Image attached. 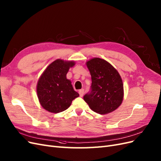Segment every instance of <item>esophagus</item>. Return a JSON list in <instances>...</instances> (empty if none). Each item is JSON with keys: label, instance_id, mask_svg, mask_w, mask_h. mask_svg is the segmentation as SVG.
<instances>
[{"label": "esophagus", "instance_id": "obj_1", "mask_svg": "<svg viewBox=\"0 0 161 161\" xmlns=\"http://www.w3.org/2000/svg\"><path fill=\"white\" fill-rule=\"evenodd\" d=\"M79 94L80 96V97H83L84 94V89H81L79 90Z\"/></svg>", "mask_w": 161, "mask_h": 161}]
</instances>
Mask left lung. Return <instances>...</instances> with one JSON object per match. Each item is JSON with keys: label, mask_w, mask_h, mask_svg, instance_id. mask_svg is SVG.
Segmentation results:
<instances>
[{"label": "left lung", "mask_w": 161, "mask_h": 161, "mask_svg": "<svg viewBox=\"0 0 161 161\" xmlns=\"http://www.w3.org/2000/svg\"><path fill=\"white\" fill-rule=\"evenodd\" d=\"M92 77L90 94L84 100L94 112L107 114L121 105L124 98V86L118 71L107 61L94 58L86 62Z\"/></svg>", "instance_id": "1"}]
</instances>
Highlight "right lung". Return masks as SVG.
I'll return each mask as SVG.
<instances>
[{
    "label": "right lung",
    "instance_id": "obj_1",
    "mask_svg": "<svg viewBox=\"0 0 161 161\" xmlns=\"http://www.w3.org/2000/svg\"><path fill=\"white\" fill-rule=\"evenodd\" d=\"M75 64L74 61L58 59L47 67L40 76L37 94L40 104L47 111L51 113L63 112L80 96L66 77L70 67Z\"/></svg>",
    "mask_w": 161,
    "mask_h": 161
}]
</instances>
